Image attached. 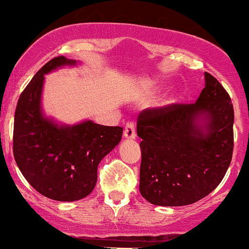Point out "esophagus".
I'll return each mask as SVG.
<instances>
[{
    "mask_svg": "<svg viewBox=\"0 0 249 249\" xmlns=\"http://www.w3.org/2000/svg\"><path fill=\"white\" fill-rule=\"evenodd\" d=\"M124 135L125 138H128V139H133V138H135V125L132 121L125 124Z\"/></svg>",
    "mask_w": 249,
    "mask_h": 249,
    "instance_id": "obj_1",
    "label": "esophagus"
}]
</instances>
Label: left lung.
Segmentation results:
<instances>
[{
    "label": "left lung",
    "instance_id": "1",
    "mask_svg": "<svg viewBox=\"0 0 249 249\" xmlns=\"http://www.w3.org/2000/svg\"><path fill=\"white\" fill-rule=\"evenodd\" d=\"M194 104L142 110L139 190L156 206H185L206 197L220 184L233 151V107L230 95L211 73ZM203 117L205 126L197 121Z\"/></svg>",
    "mask_w": 249,
    "mask_h": 249
}]
</instances>
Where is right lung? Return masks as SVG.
I'll return each mask as SVG.
<instances>
[{
    "label": "right lung",
    "mask_w": 249,
    "mask_h": 249,
    "mask_svg": "<svg viewBox=\"0 0 249 249\" xmlns=\"http://www.w3.org/2000/svg\"><path fill=\"white\" fill-rule=\"evenodd\" d=\"M75 60L55 56L37 71L19 97L14 115L13 155L24 178L41 195L55 201H77L97 184L99 162L122 138V127L86 121L59 125L43 117V76Z\"/></svg>",
    "instance_id": "right-lung-1"
}]
</instances>
